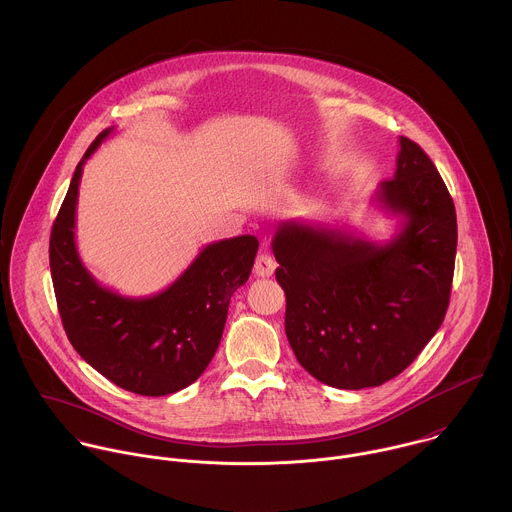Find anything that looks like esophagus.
Instances as JSON below:
<instances>
[{
  "instance_id": "34e87169",
  "label": "esophagus",
  "mask_w": 512,
  "mask_h": 512,
  "mask_svg": "<svg viewBox=\"0 0 512 512\" xmlns=\"http://www.w3.org/2000/svg\"><path fill=\"white\" fill-rule=\"evenodd\" d=\"M276 266H278L276 260L268 252H262V254H258V258L254 262V274L258 278H270L274 274Z\"/></svg>"
}]
</instances>
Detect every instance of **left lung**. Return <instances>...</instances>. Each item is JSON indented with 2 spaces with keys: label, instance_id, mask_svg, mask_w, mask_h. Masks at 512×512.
I'll use <instances>...</instances> for the list:
<instances>
[{
  "label": "left lung",
  "instance_id": "8db88e82",
  "mask_svg": "<svg viewBox=\"0 0 512 512\" xmlns=\"http://www.w3.org/2000/svg\"><path fill=\"white\" fill-rule=\"evenodd\" d=\"M372 203L400 217L388 242L305 220L282 222L272 240L295 359L343 390L380 386L412 365L443 323L451 293L455 207L416 142L400 136L394 177Z\"/></svg>",
  "mask_w": 512,
  "mask_h": 512
}]
</instances>
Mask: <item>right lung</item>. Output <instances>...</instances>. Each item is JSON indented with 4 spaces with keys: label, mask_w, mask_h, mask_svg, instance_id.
<instances>
[{
    "label": "right lung",
    "mask_w": 512,
    "mask_h": 512,
    "mask_svg": "<svg viewBox=\"0 0 512 512\" xmlns=\"http://www.w3.org/2000/svg\"><path fill=\"white\" fill-rule=\"evenodd\" d=\"M112 130L86 149L53 224V288L67 337L88 365L124 390L165 396L195 382L215 357L230 297L252 272L258 238L244 234L205 246L169 288L149 297L100 286L78 256L74 224L82 167Z\"/></svg>",
    "instance_id": "1"
}]
</instances>
